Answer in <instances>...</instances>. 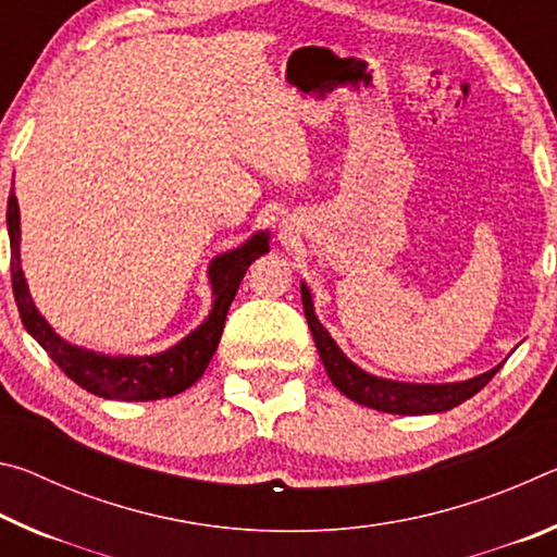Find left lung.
<instances>
[{
    "instance_id": "obj_1",
    "label": "left lung",
    "mask_w": 557,
    "mask_h": 557,
    "mask_svg": "<svg viewBox=\"0 0 557 557\" xmlns=\"http://www.w3.org/2000/svg\"><path fill=\"white\" fill-rule=\"evenodd\" d=\"M301 305H305L307 324L312 329L317 351L322 356V363L329 373V379L342 391L346 398H351L358 405L366 408L393 412V414H428V412H445L457 408L459 403L469 400L471 395H476L484 385L494 379L496 369L486 371L476 379L461 381V383H447V385H412V383H395L385 379H375L366 371L354 366L348 358L338 351L334 338L329 336L326 329L319 324L312 307V295L301 285Z\"/></svg>"
}]
</instances>
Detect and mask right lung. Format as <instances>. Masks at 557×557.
<instances>
[{
    "mask_svg": "<svg viewBox=\"0 0 557 557\" xmlns=\"http://www.w3.org/2000/svg\"><path fill=\"white\" fill-rule=\"evenodd\" d=\"M9 243H12V289L18 307V317L36 342L44 346L55 366L69 375L73 383L86 388L92 395L110 400H159L186 391L201 379L215 346L221 342L225 314L240 287V280L250 262L262 252L270 250L268 233H258L231 252L211 262V285H213V309L206 322L188 334L184 342L157 356H102L86 351V348L71 346L53 332L36 312L34 301L26 289V280L18 262V206L14 191L9 194L7 203Z\"/></svg>",
    "mask_w": 557,
    "mask_h": 557,
    "instance_id": "1",
    "label": "right lung"
}]
</instances>
